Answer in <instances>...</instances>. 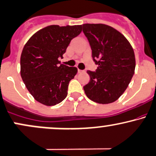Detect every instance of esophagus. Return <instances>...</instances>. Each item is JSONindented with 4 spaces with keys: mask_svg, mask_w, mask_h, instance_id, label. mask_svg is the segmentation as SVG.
<instances>
[{
    "mask_svg": "<svg viewBox=\"0 0 156 156\" xmlns=\"http://www.w3.org/2000/svg\"><path fill=\"white\" fill-rule=\"evenodd\" d=\"M84 70H81V69H78V73H84Z\"/></svg>",
    "mask_w": 156,
    "mask_h": 156,
    "instance_id": "esophagus-1",
    "label": "esophagus"
}]
</instances>
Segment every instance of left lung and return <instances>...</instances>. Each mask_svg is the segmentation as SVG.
<instances>
[{
  "instance_id": "left-lung-1",
  "label": "left lung",
  "mask_w": 156,
  "mask_h": 156,
  "mask_svg": "<svg viewBox=\"0 0 156 156\" xmlns=\"http://www.w3.org/2000/svg\"><path fill=\"white\" fill-rule=\"evenodd\" d=\"M82 28L98 65L95 71H87L90 81L83 90L96 103H112L124 93L134 75V51L126 37L109 26L85 23Z\"/></svg>"
}]
</instances>
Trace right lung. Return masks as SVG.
Listing matches in <instances>:
<instances>
[{"mask_svg": "<svg viewBox=\"0 0 156 156\" xmlns=\"http://www.w3.org/2000/svg\"><path fill=\"white\" fill-rule=\"evenodd\" d=\"M81 25H51L39 30L27 41L20 56V75L36 101L53 106L64 100L76 67L61 64L70 41L81 32Z\"/></svg>", "mask_w": 156, "mask_h": 156, "instance_id": "add662e5", "label": "right lung"}]
</instances>
